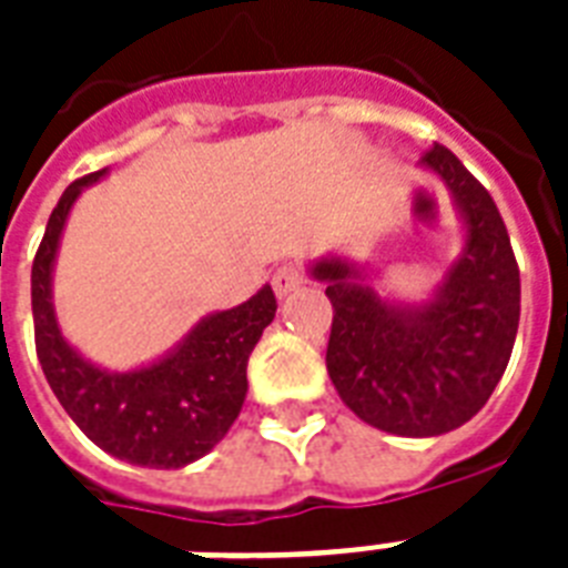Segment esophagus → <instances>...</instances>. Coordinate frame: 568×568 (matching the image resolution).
<instances>
[{"label":"esophagus","instance_id":"obj_1","mask_svg":"<svg viewBox=\"0 0 568 568\" xmlns=\"http://www.w3.org/2000/svg\"><path fill=\"white\" fill-rule=\"evenodd\" d=\"M274 292L276 297H285V294H292L294 288H301L303 283V267L297 262H283V265L274 271Z\"/></svg>","mask_w":568,"mask_h":568}]
</instances>
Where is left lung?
Wrapping results in <instances>:
<instances>
[{
    "instance_id": "obj_1",
    "label": "left lung",
    "mask_w": 568,
    "mask_h": 568,
    "mask_svg": "<svg viewBox=\"0 0 568 568\" xmlns=\"http://www.w3.org/2000/svg\"><path fill=\"white\" fill-rule=\"evenodd\" d=\"M448 189L463 250L424 301L383 292L354 258L310 265L327 283V372L365 424L395 436H442L475 418L510 363L519 267L489 191L445 146L418 162Z\"/></svg>"
}]
</instances>
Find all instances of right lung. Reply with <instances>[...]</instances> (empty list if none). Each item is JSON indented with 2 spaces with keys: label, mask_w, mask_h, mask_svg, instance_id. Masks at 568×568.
I'll list each match as a JSON object with an SVG mask.
<instances>
[{
  "label": "right lung",
  "mask_w": 568,
  "mask_h": 568,
  "mask_svg": "<svg viewBox=\"0 0 568 568\" xmlns=\"http://www.w3.org/2000/svg\"><path fill=\"white\" fill-rule=\"evenodd\" d=\"M109 176L73 182L49 214L31 265V315L40 368L55 397L88 439L144 468H182L226 436L247 397V359L274 321L276 297L262 285L250 301L205 315L159 359L111 372L82 356L61 333L52 276L67 217L84 189Z\"/></svg>",
  "instance_id": "right-lung-1"
}]
</instances>
